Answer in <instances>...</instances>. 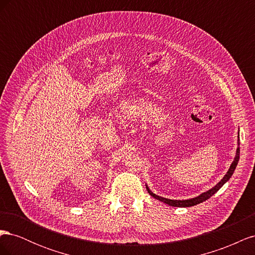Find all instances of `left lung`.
I'll list each match as a JSON object with an SVG mask.
<instances>
[{
  "label": "left lung",
  "mask_w": 255,
  "mask_h": 255,
  "mask_svg": "<svg viewBox=\"0 0 255 255\" xmlns=\"http://www.w3.org/2000/svg\"><path fill=\"white\" fill-rule=\"evenodd\" d=\"M238 160H239V141H238V146H237V150H236V156H235V158L233 160L232 165L230 166L229 171L227 172V174L225 176H223V179L217 185H216L215 187H213L212 189L203 192V194H201L199 197L192 198V199H189V200H171V199H166V198L159 197V196H157L155 194H153V192L149 189V187L146 186V185H145V187H146V190H148V192L153 198H155V199L159 200V201L164 202V203L170 205V206H175V207H189V206H194V205H197L199 203H202L203 201H205V200H207V199H210L214 194H216V192H217L223 186V185H225L230 180V177L232 176V174H233V172L235 170V168H236V166L238 164Z\"/></svg>",
  "instance_id": "8db88e82"
}]
</instances>
